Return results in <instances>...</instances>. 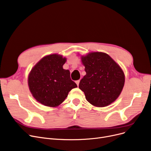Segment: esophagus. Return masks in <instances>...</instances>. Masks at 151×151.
<instances>
[{
	"instance_id": "esophagus-1",
	"label": "esophagus",
	"mask_w": 151,
	"mask_h": 151,
	"mask_svg": "<svg viewBox=\"0 0 151 151\" xmlns=\"http://www.w3.org/2000/svg\"><path fill=\"white\" fill-rule=\"evenodd\" d=\"M79 82H80V80H78V81H76V83L77 86H78V85H79Z\"/></svg>"
}]
</instances>
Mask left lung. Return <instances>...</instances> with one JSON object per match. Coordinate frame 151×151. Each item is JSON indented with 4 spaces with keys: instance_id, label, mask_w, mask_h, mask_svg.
<instances>
[{
    "instance_id": "obj_1",
    "label": "left lung",
    "mask_w": 151,
    "mask_h": 151,
    "mask_svg": "<svg viewBox=\"0 0 151 151\" xmlns=\"http://www.w3.org/2000/svg\"><path fill=\"white\" fill-rule=\"evenodd\" d=\"M86 75L78 87L91 104L105 107L115 101L125 83L124 71L110 56L103 52H92L82 56Z\"/></svg>"
}]
</instances>
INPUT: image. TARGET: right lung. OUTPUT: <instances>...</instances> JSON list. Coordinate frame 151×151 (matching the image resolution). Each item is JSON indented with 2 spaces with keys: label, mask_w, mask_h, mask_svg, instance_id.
Returning a JSON list of instances; mask_svg holds the SVG:
<instances>
[{
  "label": "right lung",
  "mask_w": 151,
  "mask_h": 151,
  "mask_svg": "<svg viewBox=\"0 0 151 151\" xmlns=\"http://www.w3.org/2000/svg\"><path fill=\"white\" fill-rule=\"evenodd\" d=\"M66 58L58 54L47 55L31 69L28 85L33 97L48 107H56L66 98L69 92L77 87L70 79L69 70L63 66Z\"/></svg>",
  "instance_id": "1"
}]
</instances>
